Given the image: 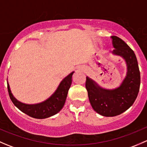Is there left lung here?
<instances>
[{
  "instance_id": "obj_1",
  "label": "left lung",
  "mask_w": 147,
  "mask_h": 147,
  "mask_svg": "<svg viewBox=\"0 0 147 147\" xmlns=\"http://www.w3.org/2000/svg\"><path fill=\"white\" fill-rule=\"evenodd\" d=\"M115 50L112 54L120 56L127 65V74L119 87L112 90L102 88L87 77L86 89L93 109L105 117H115L123 113L134 104L140 87V72L134 51L121 38L111 37Z\"/></svg>"
}]
</instances>
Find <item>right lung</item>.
<instances>
[{
  "mask_svg": "<svg viewBox=\"0 0 147 147\" xmlns=\"http://www.w3.org/2000/svg\"><path fill=\"white\" fill-rule=\"evenodd\" d=\"M74 72L65 77L57 87V90L49 98L38 104L29 105L18 101L13 95L8 81V90L10 98L16 107L23 113L35 119H45L58 113L64 106L67 96L68 90L72 84V78Z\"/></svg>",
  "mask_w": 147,
  "mask_h": 147,
  "instance_id": "obj_1",
  "label": "right lung"
}]
</instances>
